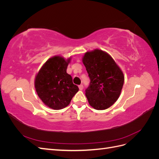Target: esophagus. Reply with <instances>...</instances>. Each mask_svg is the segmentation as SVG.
Masks as SVG:
<instances>
[{
	"mask_svg": "<svg viewBox=\"0 0 159 159\" xmlns=\"http://www.w3.org/2000/svg\"><path fill=\"white\" fill-rule=\"evenodd\" d=\"M78 87H79V89H80V90H83V88H84V87H83V85H80L79 86H78Z\"/></svg>",
	"mask_w": 159,
	"mask_h": 159,
	"instance_id": "obj_1",
	"label": "esophagus"
}]
</instances>
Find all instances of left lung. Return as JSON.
Returning a JSON list of instances; mask_svg holds the SVG:
<instances>
[{"label": "left lung", "mask_w": 159, "mask_h": 159, "mask_svg": "<svg viewBox=\"0 0 159 159\" xmlns=\"http://www.w3.org/2000/svg\"><path fill=\"white\" fill-rule=\"evenodd\" d=\"M82 61L90 78L85 90L89 105L97 110L110 107L121 92L125 79L122 70L108 53L99 49L85 52Z\"/></svg>", "instance_id": "1"}]
</instances>
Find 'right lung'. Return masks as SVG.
<instances>
[{
    "label": "right lung",
    "instance_id": "1",
    "mask_svg": "<svg viewBox=\"0 0 159 159\" xmlns=\"http://www.w3.org/2000/svg\"><path fill=\"white\" fill-rule=\"evenodd\" d=\"M71 58L66 60L60 55L50 57L35 77L34 87L38 97L46 106L54 110L68 106L79 91L66 71Z\"/></svg>",
    "mask_w": 159,
    "mask_h": 159
}]
</instances>
